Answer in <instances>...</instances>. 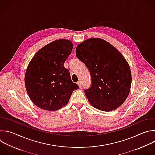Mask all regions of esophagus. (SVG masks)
Wrapping results in <instances>:
<instances>
[{"instance_id":"1","label":"esophagus","mask_w":155,"mask_h":155,"mask_svg":"<svg viewBox=\"0 0 155 155\" xmlns=\"http://www.w3.org/2000/svg\"><path fill=\"white\" fill-rule=\"evenodd\" d=\"M77 84H78V86H79V87L80 88H81V81H78V83H77Z\"/></svg>"}]
</instances>
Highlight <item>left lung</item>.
<instances>
[{"label":"left lung","mask_w":155,"mask_h":155,"mask_svg":"<svg viewBox=\"0 0 155 155\" xmlns=\"http://www.w3.org/2000/svg\"><path fill=\"white\" fill-rule=\"evenodd\" d=\"M76 56L91 74V86L84 90L90 104L104 111L120 107L131 84L129 64L120 51L104 39L90 38L77 46Z\"/></svg>","instance_id":"1"}]
</instances>
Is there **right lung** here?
Returning <instances> with one entry per match:
<instances>
[{
	"instance_id": "1",
	"label": "right lung",
	"mask_w": 155,
	"mask_h": 155,
	"mask_svg": "<svg viewBox=\"0 0 155 155\" xmlns=\"http://www.w3.org/2000/svg\"><path fill=\"white\" fill-rule=\"evenodd\" d=\"M72 48V42L68 39L56 40L39 50L30 61L25 84L29 97L38 107L58 110L68 104L72 92L78 89L64 67Z\"/></svg>"
}]
</instances>
